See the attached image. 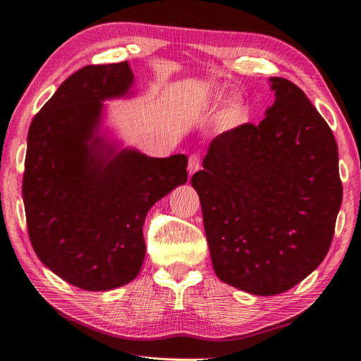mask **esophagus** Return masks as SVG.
I'll return each mask as SVG.
<instances>
[{
	"label": "esophagus",
	"mask_w": 361,
	"mask_h": 361,
	"mask_svg": "<svg viewBox=\"0 0 361 361\" xmlns=\"http://www.w3.org/2000/svg\"><path fill=\"white\" fill-rule=\"evenodd\" d=\"M200 168H201L200 157H198V156H190V157H189V164H188L189 175H193L195 172L200 171Z\"/></svg>",
	"instance_id": "1"
}]
</instances>
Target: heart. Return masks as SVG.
Wrapping results in <instances>:
<instances>
[{
	"instance_id": "1",
	"label": "heart",
	"mask_w": 361,
	"mask_h": 361,
	"mask_svg": "<svg viewBox=\"0 0 361 361\" xmlns=\"http://www.w3.org/2000/svg\"><path fill=\"white\" fill-rule=\"evenodd\" d=\"M245 111L240 101H231L222 113V123L225 128H235L243 122Z\"/></svg>"
}]
</instances>
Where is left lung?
Segmentation results:
<instances>
[{"mask_svg": "<svg viewBox=\"0 0 361 361\" xmlns=\"http://www.w3.org/2000/svg\"><path fill=\"white\" fill-rule=\"evenodd\" d=\"M259 126L214 137L193 173L214 274L259 296L292 289L322 263L342 205L337 143L292 81Z\"/></svg>", "mask_w": 361, "mask_h": 361, "instance_id": "8db88e82", "label": "left lung"}]
</instances>
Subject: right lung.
<instances>
[{"label": "right lung", "instance_id": "obj_1", "mask_svg": "<svg viewBox=\"0 0 361 361\" xmlns=\"http://www.w3.org/2000/svg\"><path fill=\"white\" fill-rule=\"evenodd\" d=\"M128 61L66 78L28 130L23 198L33 250L51 272L89 292L139 275L143 224L188 181V157H149L106 126V101L136 95Z\"/></svg>", "mask_w": 361, "mask_h": 361}]
</instances>
